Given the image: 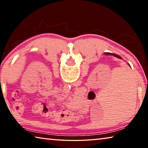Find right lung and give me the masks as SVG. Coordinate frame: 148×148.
<instances>
[{
  "label": "right lung",
  "instance_id": "obj_1",
  "mask_svg": "<svg viewBox=\"0 0 148 148\" xmlns=\"http://www.w3.org/2000/svg\"><path fill=\"white\" fill-rule=\"evenodd\" d=\"M104 54L106 55V56H114V57H117V58H119V59H121V57L119 56H117V55L115 54V53H105Z\"/></svg>",
  "mask_w": 148,
  "mask_h": 148
}]
</instances>
